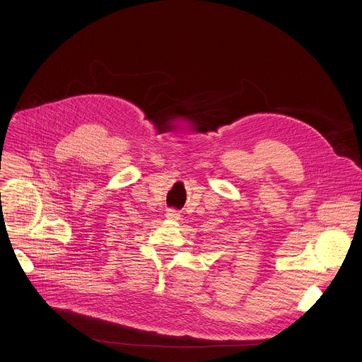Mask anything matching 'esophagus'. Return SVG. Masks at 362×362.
<instances>
[{"mask_svg":"<svg viewBox=\"0 0 362 362\" xmlns=\"http://www.w3.org/2000/svg\"><path fill=\"white\" fill-rule=\"evenodd\" d=\"M166 218L170 221H177V219H180V214L176 209H169L166 212Z\"/></svg>","mask_w":362,"mask_h":362,"instance_id":"1","label":"esophagus"}]
</instances>
